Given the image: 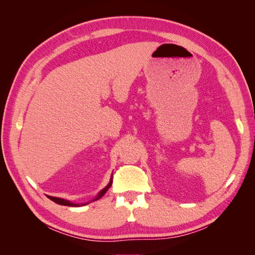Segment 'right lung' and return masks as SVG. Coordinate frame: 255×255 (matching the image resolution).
I'll return each instance as SVG.
<instances>
[{
    "label": "right lung",
    "instance_id": "1",
    "mask_svg": "<svg viewBox=\"0 0 255 255\" xmlns=\"http://www.w3.org/2000/svg\"><path fill=\"white\" fill-rule=\"evenodd\" d=\"M112 177L113 175H111V179H110V182H109V184L104 187V188H102V190L98 193V195L96 196V197H94L93 199L91 200H89V201H87V202H83V204H75V202H73V201H70V200H68V199H63V198H59V197H53V196H47V197L50 199V200H53L54 202H56V204H58V205H61V206H68V207H80V206H85V205H88L89 202H93V201H95V200H98V199H100L102 196L107 193V191L109 190V188L111 187V185H112Z\"/></svg>",
    "mask_w": 255,
    "mask_h": 255
}]
</instances>
